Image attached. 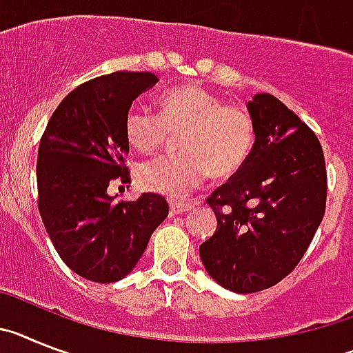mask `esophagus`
<instances>
[{"label": "esophagus", "instance_id": "esophagus-1", "mask_svg": "<svg viewBox=\"0 0 353 353\" xmlns=\"http://www.w3.org/2000/svg\"><path fill=\"white\" fill-rule=\"evenodd\" d=\"M192 210V204L188 202H177V201H170V216H176V214L186 213V211Z\"/></svg>", "mask_w": 353, "mask_h": 353}]
</instances>
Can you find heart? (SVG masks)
I'll list each match as a JSON object with an SVG mask.
<instances>
[{
  "label": "heart",
  "mask_w": 353,
  "mask_h": 353,
  "mask_svg": "<svg viewBox=\"0 0 353 353\" xmlns=\"http://www.w3.org/2000/svg\"><path fill=\"white\" fill-rule=\"evenodd\" d=\"M124 133L140 152H154L181 134V154L143 161L139 183L149 192L183 199L210 176L229 177L249 159L256 142V122L243 104L225 103L197 83L170 88L159 97V115L143 106L125 112Z\"/></svg>",
  "instance_id": "heart-1"
}]
</instances>
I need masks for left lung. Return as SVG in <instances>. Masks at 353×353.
Here are the masks:
<instances>
[{
  "instance_id": "8db88e82",
  "label": "left lung",
  "mask_w": 353,
  "mask_h": 353,
  "mask_svg": "<svg viewBox=\"0 0 353 353\" xmlns=\"http://www.w3.org/2000/svg\"><path fill=\"white\" fill-rule=\"evenodd\" d=\"M256 122L249 159L208 197L216 231L199 247L225 290L256 293L290 275L323 220L327 170L320 140L270 94L247 104Z\"/></svg>"
}]
</instances>
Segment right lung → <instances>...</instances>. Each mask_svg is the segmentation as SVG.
<instances>
[{"instance_id": "obj_1", "label": "right lung", "mask_w": 353, "mask_h": 353, "mask_svg": "<svg viewBox=\"0 0 353 353\" xmlns=\"http://www.w3.org/2000/svg\"><path fill=\"white\" fill-rule=\"evenodd\" d=\"M158 83L152 72L119 70L79 85L58 104L39 145V211L62 261L79 277L117 283L139 263L167 219L158 194L113 202L108 186L130 185L125 112Z\"/></svg>"}]
</instances>
